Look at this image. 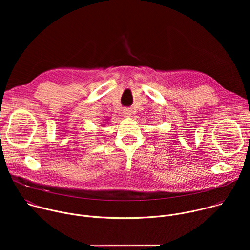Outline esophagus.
<instances>
[{
  "label": "esophagus",
  "instance_id": "obj_1",
  "mask_svg": "<svg viewBox=\"0 0 250 250\" xmlns=\"http://www.w3.org/2000/svg\"><path fill=\"white\" fill-rule=\"evenodd\" d=\"M124 115L126 117H129L131 115V111L129 109H125L124 110Z\"/></svg>",
  "mask_w": 250,
  "mask_h": 250
}]
</instances>
